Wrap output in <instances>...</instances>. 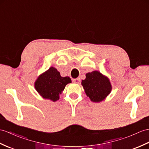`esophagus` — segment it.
I'll use <instances>...</instances> for the list:
<instances>
[{"label":"esophagus","instance_id":"1","mask_svg":"<svg viewBox=\"0 0 149 149\" xmlns=\"http://www.w3.org/2000/svg\"><path fill=\"white\" fill-rule=\"evenodd\" d=\"M72 81H73L75 83H79V82H80V79H79V78H75V79H72Z\"/></svg>","mask_w":149,"mask_h":149}]
</instances>
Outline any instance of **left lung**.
I'll return each mask as SVG.
<instances>
[{
	"instance_id": "obj_1",
	"label": "left lung",
	"mask_w": 149,
	"mask_h": 149,
	"mask_svg": "<svg viewBox=\"0 0 149 149\" xmlns=\"http://www.w3.org/2000/svg\"><path fill=\"white\" fill-rule=\"evenodd\" d=\"M81 85L86 95L95 102L103 100L112 88L109 79L97 71L86 74V78L82 80Z\"/></svg>"
}]
</instances>
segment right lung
<instances>
[{
    "instance_id": "obj_1",
    "label": "right lung",
    "mask_w": 149,
    "mask_h": 149,
    "mask_svg": "<svg viewBox=\"0 0 149 149\" xmlns=\"http://www.w3.org/2000/svg\"><path fill=\"white\" fill-rule=\"evenodd\" d=\"M71 82L70 78L61 77L60 72L51 67L38 78L35 87L42 97L55 102L59 99V94L62 93L66 85Z\"/></svg>"
}]
</instances>
